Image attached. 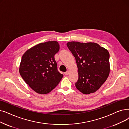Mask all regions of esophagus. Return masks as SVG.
Returning <instances> with one entry per match:
<instances>
[{
	"mask_svg": "<svg viewBox=\"0 0 129 129\" xmlns=\"http://www.w3.org/2000/svg\"><path fill=\"white\" fill-rule=\"evenodd\" d=\"M69 74V71H67V72H66L64 73V74H65V75H68Z\"/></svg>",
	"mask_w": 129,
	"mask_h": 129,
	"instance_id": "34e87169",
	"label": "esophagus"
}]
</instances>
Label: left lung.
Listing matches in <instances>:
<instances>
[{
    "label": "left lung",
    "instance_id": "8db88e82",
    "mask_svg": "<svg viewBox=\"0 0 129 129\" xmlns=\"http://www.w3.org/2000/svg\"><path fill=\"white\" fill-rule=\"evenodd\" d=\"M66 45L75 57L77 66L78 78L76 87L85 94L96 92L109 75L108 50L95 43L70 42Z\"/></svg>",
    "mask_w": 129,
    "mask_h": 129
}]
</instances>
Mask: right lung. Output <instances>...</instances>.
Instances as JSON below:
<instances>
[{
  "instance_id": "right-lung-1",
  "label": "right lung",
  "mask_w": 129,
  "mask_h": 129,
  "mask_svg": "<svg viewBox=\"0 0 129 129\" xmlns=\"http://www.w3.org/2000/svg\"><path fill=\"white\" fill-rule=\"evenodd\" d=\"M59 50L57 42L48 41L30 48L22 56L20 74L27 84L36 93H49L63 77L57 70L54 58Z\"/></svg>"
}]
</instances>
